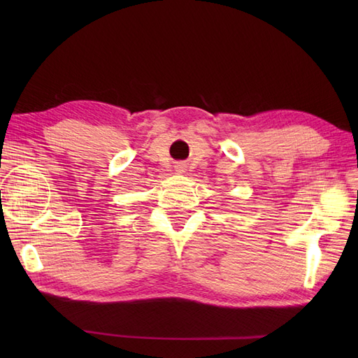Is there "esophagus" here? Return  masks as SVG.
I'll return each instance as SVG.
<instances>
[{
    "label": "esophagus",
    "instance_id": "obj_1",
    "mask_svg": "<svg viewBox=\"0 0 358 358\" xmlns=\"http://www.w3.org/2000/svg\"><path fill=\"white\" fill-rule=\"evenodd\" d=\"M176 170H178L179 173H183V171H185V166H183V164H178V166H176Z\"/></svg>",
    "mask_w": 358,
    "mask_h": 358
}]
</instances>
